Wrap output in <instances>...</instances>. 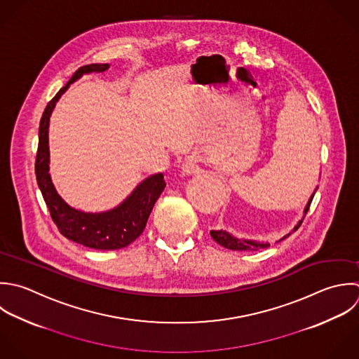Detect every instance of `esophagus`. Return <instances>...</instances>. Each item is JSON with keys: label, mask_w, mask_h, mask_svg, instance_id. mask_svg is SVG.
<instances>
[{"label": "esophagus", "mask_w": 359, "mask_h": 359, "mask_svg": "<svg viewBox=\"0 0 359 359\" xmlns=\"http://www.w3.org/2000/svg\"><path fill=\"white\" fill-rule=\"evenodd\" d=\"M198 172V166L196 163V161L193 158H187L183 161L182 163V173L186 175V176H190V175H194Z\"/></svg>", "instance_id": "1"}]
</instances>
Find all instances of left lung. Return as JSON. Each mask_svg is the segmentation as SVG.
Returning <instances> with one entry per match:
<instances>
[{
    "label": "left lung",
    "instance_id": "obj_1",
    "mask_svg": "<svg viewBox=\"0 0 359 359\" xmlns=\"http://www.w3.org/2000/svg\"><path fill=\"white\" fill-rule=\"evenodd\" d=\"M316 190H318V187H316ZM316 190H315L313 194L311 196V198H309V201H308V204H306V207H305V210H304V218H305V215H306L308 211H309V207H311V203H312V200H313V197H315ZM304 218L295 225L294 232L302 225ZM210 233H211L212 239H214L217 243H219L221 246H224V248H226V249H231V250H252V252H255V250L266 249V248L270 246L269 242H260V241H252V239H241V238H236V236H233L232 233H229V232H226V231H222V229H221V231H211ZM290 235H291V233L285 235L283 239L288 238ZM283 239H280L278 242H281ZM278 242H277V243H278Z\"/></svg>",
    "mask_w": 359,
    "mask_h": 359
}]
</instances>
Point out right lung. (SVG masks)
I'll return each instance as SVG.
<instances>
[{"instance_id": "obj_1", "label": "right lung", "mask_w": 359, "mask_h": 359, "mask_svg": "<svg viewBox=\"0 0 359 359\" xmlns=\"http://www.w3.org/2000/svg\"><path fill=\"white\" fill-rule=\"evenodd\" d=\"M109 67V64H89L81 67L74 72L65 86L47 103L40 118L39 147L34 163L39 189L60 233L75 243L97 250H117L133 243L144 232L149 214L166 186L163 175L156 173L142 180L133 193L113 210L85 212L68 205L60 197L51 182L48 173V123L53 109L72 82L79 79L83 74L103 72Z\"/></svg>"}]
</instances>
